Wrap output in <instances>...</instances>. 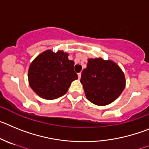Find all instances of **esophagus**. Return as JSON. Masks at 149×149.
<instances>
[{
  "label": "esophagus",
  "mask_w": 149,
  "mask_h": 149,
  "mask_svg": "<svg viewBox=\"0 0 149 149\" xmlns=\"http://www.w3.org/2000/svg\"><path fill=\"white\" fill-rule=\"evenodd\" d=\"M81 73H78V78H79V79H80V78H81Z\"/></svg>",
  "instance_id": "obj_1"
}]
</instances>
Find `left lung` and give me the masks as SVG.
I'll return each mask as SVG.
<instances>
[{
    "mask_svg": "<svg viewBox=\"0 0 149 149\" xmlns=\"http://www.w3.org/2000/svg\"><path fill=\"white\" fill-rule=\"evenodd\" d=\"M80 81L87 99L100 106L113 102L125 86L124 73L120 67L113 61L102 58L88 59Z\"/></svg>",
    "mask_w": 149,
    "mask_h": 149,
    "instance_id": "1",
    "label": "left lung"
}]
</instances>
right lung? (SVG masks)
Returning a JSON list of instances; mask_svg holds the SVG:
<instances>
[{
    "label": "right lung",
    "instance_id": "add662e5",
    "mask_svg": "<svg viewBox=\"0 0 149 149\" xmlns=\"http://www.w3.org/2000/svg\"><path fill=\"white\" fill-rule=\"evenodd\" d=\"M74 61L62 51L44 52L32 62L29 68V85L45 100L57 99L67 93L71 82L77 79L73 70Z\"/></svg>",
    "mask_w": 149,
    "mask_h": 149
}]
</instances>
